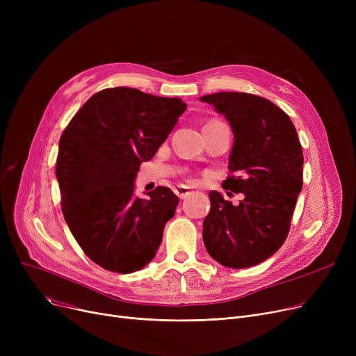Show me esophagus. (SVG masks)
<instances>
[{
  "label": "esophagus",
  "instance_id": "obj_1",
  "mask_svg": "<svg viewBox=\"0 0 356 356\" xmlns=\"http://www.w3.org/2000/svg\"><path fill=\"white\" fill-rule=\"evenodd\" d=\"M175 193L180 197V199H186L191 196V191L188 188H184V186H177V188H175Z\"/></svg>",
  "mask_w": 356,
  "mask_h": 356
}]
</instances>
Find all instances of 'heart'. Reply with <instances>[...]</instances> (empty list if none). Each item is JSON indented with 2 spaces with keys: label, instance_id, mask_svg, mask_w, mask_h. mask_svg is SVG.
<instances>
[{
  "label": "heart",
  "instance_id": "b5f03b06",
  "mask_svg": "<svg viewBox=\"0 0 356 356\" xmlns=\"http://www.w3.org/2000/svg\"><path fill=\"white\" fill-rule=\"evenodd\" d=\"M209 122H220V121H218V120H212V121H209ZM209 122H208V124H209Z\"/></svg>",
  "mask_w": 356,
  "mask_h": 356
}]
</instances>
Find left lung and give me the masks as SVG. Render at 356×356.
I'll list each match as a JSON object with an SVG mask.
<instances>
[{
    "mask_svg": "<svg viewBox=\"0 0 356 356\" xmlns=\"http://www.w3.org/2000/svg\"><path fill=\"white\" fill-rule=\"evenodd\" d=\"M229 121L235 143L223 189L242 193L234 207L215 191L203 220L209 255L231 268H247L271 257L290 231L303 188V149L286 112L245 92L202 97Z\"/></svg>",
    "mask_w": 356,
    "mask_h": 356,
    "instance_id": "8db88e82",
    "label": "left lung"
}]
</instances>
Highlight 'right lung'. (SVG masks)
Listing matches in <instances>:
<instances>
[{
    "label": "right lung",
    "instance_id": "1",
    "mask_svg": "<svg viewBox=\"0 0 356 356\" xmlns=\"http://www.w3.org/2000/svg\"><path fill=\"white\" fill-rule=\"evenodd\" d=\"M186 104L134 88L92 95L62 133L56 177L67 227L99 267L128 274L152 261L179 197L164 186L134 196L143 161L154 157Z\"/></svg>",
    "mask_w": 356,
    "mask_h": 356
}]
</instances>
